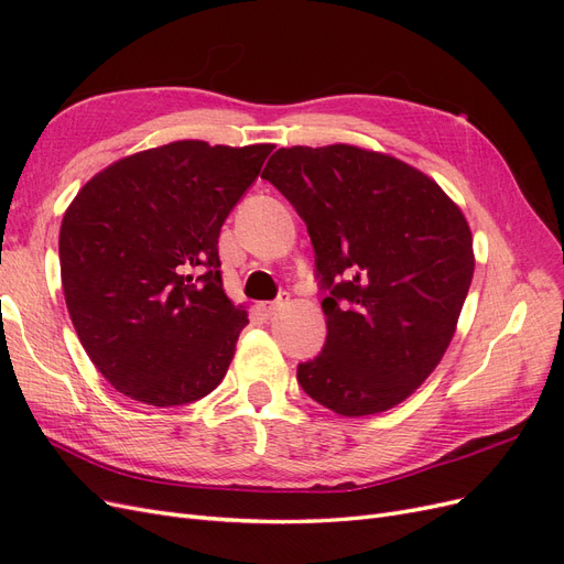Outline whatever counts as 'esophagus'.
Listing matches in <instances>:
<instances>
[{"mask_svg":"<svg viewBox=\"0 0 564 564\" xmlns=\"http://www.w3.org/2000/svg\"><path fill=\"white\" fill-rule=\"evenodd\" d=\"M289 303V294H282L280 299H275V301H270V303H263L261 305V311H263V315L265 317H272V315H278L284 305Z\"/></svg>","mask_w":564,"mask_h":564,"instance_id":"34e87169","label":"esophagus"}]
</instances>
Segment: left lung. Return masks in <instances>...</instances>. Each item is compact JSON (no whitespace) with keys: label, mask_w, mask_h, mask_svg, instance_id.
<instances>
[{"label":"left lung","mask_w":564,"mask_h":564,"mask_svg":"<svg viewBox=\"0 0 564 564\" xmlns=\"http://www.w3.org/2000/svg\"><path fill=\"white\" fill-rule=\"evenodd\" d=\"M261 178L305 220L329 289L301 388L340 416L388 412L452 344L475 270L464 212L412 164L348 143L280 148Z\"/></svg>","instance_id":"obj_1"}]
</instances>
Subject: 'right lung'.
<instances>
[{
	"instance_id": "right-lung-1",
	"label": "right lung",
	"mask_w": 564,
	"mask_h": 564,
	"mask_svg": "<svg viewBox=\"0 0 564 564\" xmlns=\"http://www.w3.org/2000/svg\"><path fill=\"white\" fill-rule=\"evenodd\" d=\"M275 145L174 141L98 172L65 209L67 313L96 369L152 406L224 381L247 327L220 280L218 235Z\"/></svg>"
}]
</instances>
